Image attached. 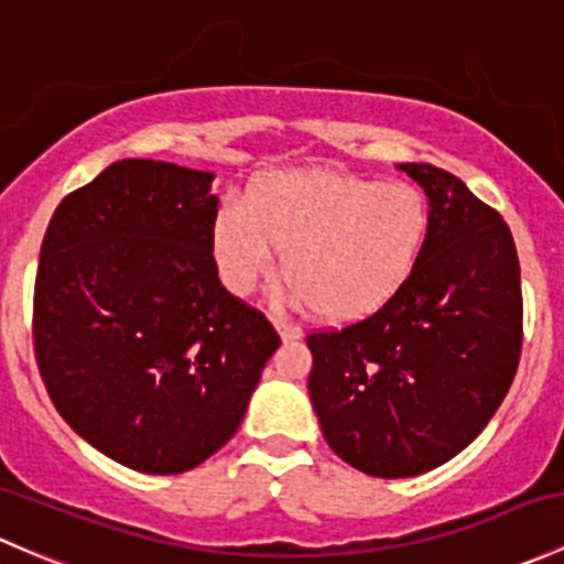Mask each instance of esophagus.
Instances as JSON below:
<instances>
[{"label": "esophagus", "mask_w": 564, "mask_h": 564, "mask_svg": "<svg viewBox=\"0 0 564 564\" xmlns=\"http://www.w3.org/2000/svg\"><path fill=\"white\" fill-rule=\"evenodd\" d=\"M275 329L281 332V340H283V343L300 340V337H302V329L297 327V324L286 322V318H275Z\"/></svg>", "instance_id": "esophagus-1"}]
</instances>
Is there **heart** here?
<instances>
[{
	"label": "heart",
	"instance_id": "obj_1",
	"mask_svg": "<svg viewBox=\"0 0 564 564\" xmlns=\"http://www.w3.org/2000/svg\"><path fill=\"white\" fill-rule=\"evenodd\" d=\"M430 232V203L413 183L289 170L253 177L240 207H221L210 248L237 297L275 272L278 250L300 305L329 322H359L405 289Z\"/></svg>",
	"mask_w": 564,
	"mask_h": 564
}]
</instances>
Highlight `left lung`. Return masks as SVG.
<instances>
[{
    "mask_svg": "<svg viewBox=\"0 0 564 564\" xmlns=\"http://www.w3.org/2000/svg\"><path fill=\"white\" fill-rule=\"evenodd\" d=\"M400 170L430 199L422 264L378 313L307 335V391L324 437L376 478L422 476L481 435L517 376L524 316L500 213L446 170Z\"/></svg>",
    "mask_w": 564,
    "mask_h": 564,
    "instance_id": "1",
    "label": "left lung"
}]
</instances>
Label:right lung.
Segmentation results:
<instances>
[{
    "label": "right lung",
    "mask_w": 564,
    "mask_h": 564,
    "mask_svg": "<svg viewBox=\"0 0 564 564\" xmlns=\"http://www.w3.org/2000/svg\"><path fill=\"white\" fill-rule=\"evenodd\" d=\"M210 183L123 159L62 199L40 248L32 335L47 394L83 441L148 476L216 454L281 346L218 281Z\"/></svg>",
    "instance_id": "right-lung-1"
}]
</instances>
